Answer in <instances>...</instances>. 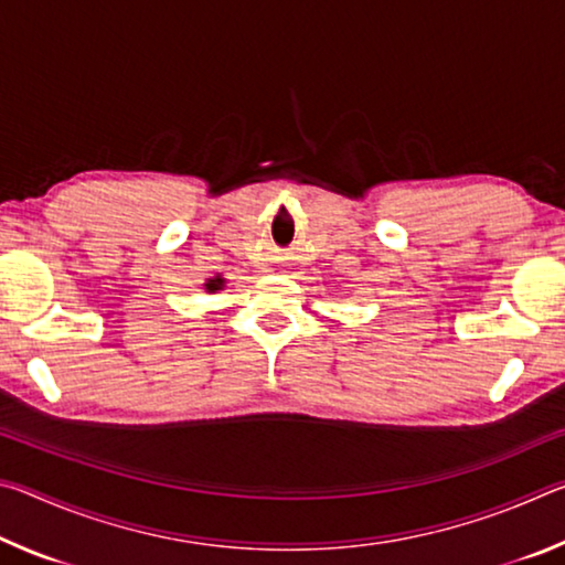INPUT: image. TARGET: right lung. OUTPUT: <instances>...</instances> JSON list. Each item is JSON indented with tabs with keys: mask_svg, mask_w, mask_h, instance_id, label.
Segmentation results:
<instances>
[{
	"mask_svg": "<svg viewBox=\"0 0 565 565\" xmlns=\"http://www.w3.org/2000/svg\"><path fill=\"white\" fill-rule=\"evenodd\" d=\"M224 286H226V279H224V276H214V279H206V281H204V289H206L209 294L222 291Z\"/></svg>",
	"mask_w": 565,
	"mask_h": 565,
	"instance_id": "1",
	"label": "right lung"
}]
</instances>
